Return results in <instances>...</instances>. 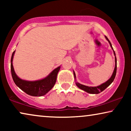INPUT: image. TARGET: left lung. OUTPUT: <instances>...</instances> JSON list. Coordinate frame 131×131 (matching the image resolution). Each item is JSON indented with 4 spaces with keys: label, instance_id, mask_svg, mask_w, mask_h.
<instances>
[{
    "label": "left lung",
    "instance_id": "obj_1",
    "mask_svg": "<svg viewBox=\"0 0 131 131\" xmlns=\"http://www.w3.org/2000/svg\"><path fill=\"white\" fill-rule=\"evenodd\" d=\"M105 39H107V40L109 44H110L111 48H112L113 51V53H114V56H115V67H114L113 73V74L112 75V76H111V78L107 80V81L104 82V83H103V84H101V85H100L99 86H94V87L82 85V84L78 83V82H77L76 81V74H75L74 71H73V74H74V79H75V81H76V85L77 86H78L79 88L82 89V90L85 91V92H86L88 93H89V94H99V93L101 92L102 91H103L105 89H106L108 87V86L112 83L113 82L114 78H115L116 74V71H117V60H116V53H115V52H114L113 48V47H112V44H111L110 40H108V39L107 38L106 36H105Z\"/></svg>",
    "mask_w": 131,
    "mask_h": 131
}]
</instances>
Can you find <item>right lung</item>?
Here are the masks:
<instances>
[{
  "mask_svg": "<svg viewBox=\"0 0 131 131\" xmlns=\"http://www.w3.org/2000/svg\"><path fill=\"white\" fill-rule=\"evenodd\" d=\"M15 51L12 53L10 60V70L12 77L15 85L27 94L33 96H43L53 87L57 80V74L61 67L59 66L52 71L47 76L42 79L28 81L21 79L17 76L14 70L12 61Z\"/></svg>",
  "mask_w": 131,
  "mask_h": 131,
  "instance_id": "right-lung-1",
  "label": "right lung"
}]
</instances>
